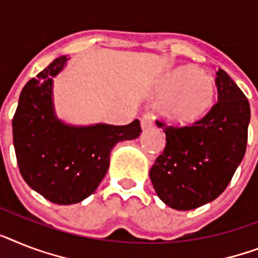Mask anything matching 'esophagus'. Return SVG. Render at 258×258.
<instances>
[{
	"label": "esophagus",
	"mask_w": 258,
	"mask_h": 258,
	"mask_svg": "<svg viewBox=\"0 0 258 258\" xmlns=\"http://www.w3.org/2000/svg\"><path fill=\"white\" fill-rule=\"evenodd\" d=\"M140 124H142V130H143V131H147V130H150L151 127L154 125L152 116L148 114L143 115V116H142V119H140Z\"/></svg>",
	"instance_id": "1"
}]
</instances>
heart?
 Segmentation results:
<instances>
[{
  "label": "heart",
  "mask_w": 258,
  "mask_h": 258,
  "mask_svg": "<svg viewBox=\"0 0 258 258\" xmlns=\"http://www.w3.org/2000/svg\"><path fill=\"white\" fill-rule=\"evenodd\" d=\"M216 83L196 68H181L169 73L159 86L158 96L167 99L163 112L171 122L194 124L209 114L216 102Z\"/></svg>",
  "instance_id": "heart-1"
}]
</instances>
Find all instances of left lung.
Returning <instances> with one entry per match:
<instances>
[{
	"label": "left lung",
	"mask_w": 258,
	"mask_h": 258,
	"mask_svg": "<svg viewBox=\"0 0 258 258\" xmlns=\"http://www.w3.org/2000/svg\"><path fill=\"white\" fill-rule=\"evenodd\" d=\"M217 103L192 125L156 124L165 133V147L150 169V179L163 203L189 211L223 194L241 163L248 142L250 107L231 77L216 73Z\"/></svg>",
	"instance_id": "left-lung-1"
}]
</instances>
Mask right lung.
<instances>
[{
  "mask_svg": "<svg viewBox=\"0 0 258 258\" xmlns=\"http://www.w3.org/2000/svg\"><path fill=\"white\" fill-rule=\"evenodd\" d=\"M69 58L59 56L27 82L13 116V144L24 180L54 204L70 205L94 194L106 176L114 146L140 135L127 125L64 124L53 107V78Z\"/></svg>",
  "mask_w": 258,
  "mask_h": 258,
  "instance_id": "add662e5",
  "label": "right lung"
}]
</instances>
